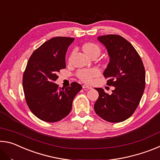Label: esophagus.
<instances>
[{
  "label": "esophagus",
  "instance_id": "obj_1",
  "mask_svg": "<svg viewBox=\"0 0 160 160\" xmlns=\"http://www.w3.org/2000/svg\"><path fill=\"white\" fill-rule=\"evenodd\" d=\"M82 88L86 89V90H90V89H92V87L91 85H83Z\"/></svg>",
  "mask_w": 160,
  "mask_h": 160
}]
</instances>
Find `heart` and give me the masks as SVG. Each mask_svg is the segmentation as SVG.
Here are the masks:
<instances>
[{"instance_id":"obj_1","label":"heart","mask_w":160,"mask_h":160,"mask_svg":"<svg viewBox=\"0 0 160 160\" xmlns=\"http://www.w3.org/2000/svg\"><path fill=\"white\" fill-rule=\"evenodd\" d=\"M82 49L87 55L91 56L92 55L99 56L100 53V48L98 46L92 44V43H87L82 46ZM99 74V70L96 68L90 69H82L80 70L78 72V77L80 79L85 82H90L94 77L97 76Z\"/></svg>"}]
</instances>
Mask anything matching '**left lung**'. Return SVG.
Wrapping results in <instances>:
<instances>
[{
    "mask_svg": "<svg viewBox=\"0 0 160 160\" xmlns=\"http://www.w3.org/2000/svg\"><path fill=\"white\" fill-rule=\"evenodd\" d=\"M106 47L109 62L103 75L112 94L95 88L99 97L94 109L104 120L118 123L131 117L138 106L145 88V70L141 58L131 43L119 35L97 37Z\"/></svg>",
    "mask_w": 160,
    "mask_h": 160,
    "instance_id": "1",
    "label": "left lung"
}]
</instances>
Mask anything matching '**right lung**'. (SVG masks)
I'll return each instance as SVG.
<instances>
[{"instance_id": "1", "label": "right lung", "mask_w": 160, "mask_h": 160, "mask_svg": "<svg viewBox=\"0 0 160 160\" xmlns=\"http://www.w3.org/2000/svg\"><path fill=\"white\" fill-rule=\"evenodd\" d=\"M74 38L56 37L32 53L23 75L25 100L33 114L46 122H56L69 114L72 100L82 89L73 82L68 88L55 83L58 72L66 68V54Z\"/></svg>"}]
</instances>
